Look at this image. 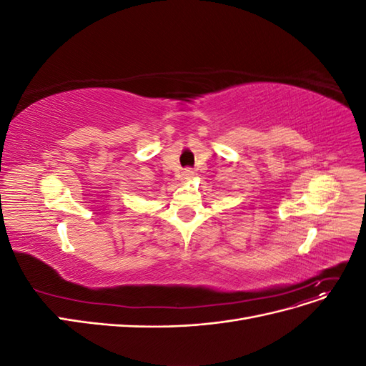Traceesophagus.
I'll return each instance as SVG.
<instances>
[{
  "label": "esophagus",
  "instance_id": "esophagus-1",
  "mask_svg": "<svg viewBox=\"0 0 366 366\" xmlns=\"http://www.w3.org/2000/svg\"><path fill=\"white\" fill-rule=\"evenodd\" d=\"M182 177H183V180H191L192 177H194V171H192L191 168H186V169L182 172Z\"/></svg>",
  "mask_w": 366,
  "mask_h": 366
}]
</instances>
